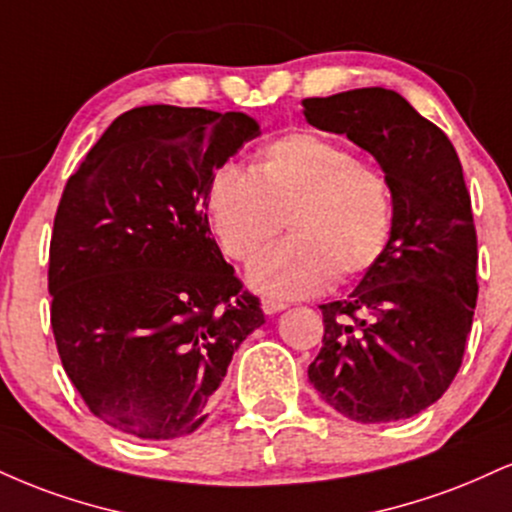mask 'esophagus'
Here are the masks:
<instances>
[{
	"instance_id": "obj_1",
	"label": "esophagus",
	"mask_w": 512,
	"mask_h": 512,
	"mask_svg": "<svg viewBox=\"0 0 512 512\" xmlns=\"http://www.w3.org/2000/svg\"><path fill=\"white\" fill-rule=\"evenodd\" d=\"M262 310L267 312V315H276V312L286 310V303H279V300L272 298H262Z\"/></svg>"
}]
</instances>
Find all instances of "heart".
<instances>
[{"mask_svg": "<svg viewBox=\"0 0 512 512\" xmlns=\"http://www.w3.org/2000/svg\"><path fill=\"white\" fill-rule=\"evenodd\" d=\"M207 214L224 255L243 264L286 224L291 238L252 264L250 283L274 298H305L377 267L391 245L396 200L386 171L353 147L293 131L264 145L250 174L217 171Z\"/></svg>", "mask_w": 512, "mask_h": 512, "instance_id": "b5f03b06", "label": "heart"}]
</instances>
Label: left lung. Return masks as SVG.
<instances>
[{
    "label": "left lung",
    "instance_id": "1",
    "mask_svg": "<svg viewBox=\"0 0 512 512\" xmlns=\"http://www.w3.org/2000/svg\"><path fill=\"white\" fill-rule=\"evenodd\" d=\"M319 131L348 135L391 178V245L346 300L319 307L322 350L307 377L326 405L374 424L417 415L463 365L477 305V231L446 133L398 92L360 88L303 100Z\"/></svg>",
    "mask_w": 512,
    "mask_h": 512
}]
</instances>
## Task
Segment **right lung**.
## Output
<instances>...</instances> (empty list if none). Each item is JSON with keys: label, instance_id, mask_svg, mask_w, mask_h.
I'll return each instance as SVG.
<instances>
[{"label": "right lung", "instance_id": "1", "mask_svg": "<svg viewBox=\"0 0 512 512\" xmlns=\"http://www.w3.org/2000/svg\"><path fill=\"white\" fill-rule=\"evenodd\" d=\"M257 135L243 112L135 107L66 181L49 243L54 341L92 415L121 432L193 434L264 324L207 221L214 174Z\"/></svg>", "mask_w": 512, "mask_h": 512}]
</instances>
